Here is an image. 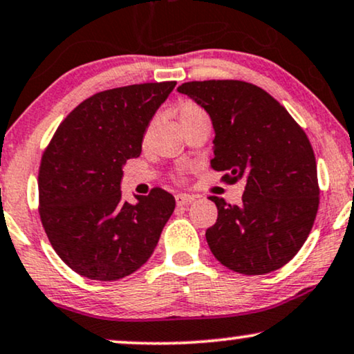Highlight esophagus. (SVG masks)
I'll return each mask as SVG.
<instances>
[{
  "mask_svg": "<svg viewBox=\"0 0 354 354\" xmlns=\"http://www.w3.org/2000/svg\"><path fill=\"white\" fill-rule=\"evenodd\" d=\"M196 197L191 196V194H185V192H181V194H176V204L178 205H186V204H191L192 201H194Z\"/></svg>",
  "mask_w": 354,
  "mask_h": 354,
  "instance_id": "1",
  "label": "esophagus"
}]
</instances>
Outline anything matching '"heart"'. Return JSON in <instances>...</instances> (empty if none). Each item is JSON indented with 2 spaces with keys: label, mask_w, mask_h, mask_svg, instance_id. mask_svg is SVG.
<instances>
[{
  "label": "heart",
  "mask_w": 354,
  "mask_h": 354,
  "mask_svg": "<svg viewBox=\"0 0 354 354\" xmlns=\"http://www.w3.org/2000/svg\"><path fill=\"white\" fill-rule=\"evenodd\" d=\"M202 115H205V113L199 105H196V103H192V102H186L181 105L180 115H178V118H180V122H185V121L192 120V118H197Z\"/></svg>",
  "instance_id": "heart-1"
}]
</instances>
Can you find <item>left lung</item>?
Returning a JSON list of instances; mask_svg holds the SVG:
<instances>
[{"instance_id":"1","label":"left lung","mask_w":354,"mask_h":354,"mask_svg":"<svg viewBox=\"0 0 354 354\" xmlns=\"http://www.w3.org/2000/svg\"><path fill=\"white\" fill-rule=\"evenodd\" d=\"M209 113L212 168L244 180L239 205L212 196L218 209L205 232L216 261L244 275L283 267L308 239L319 209L317 167L308 136L261 87L243 81H194L178 87Z\"/></svg>"}]
</instances>
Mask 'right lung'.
Returning <instances> with one entry per match:
<instances>
[{
    "instance_id": "add662e5",
    "label": "right lung",
    "mask_w": 354,
    "mask_h": 354,
    "mask_svg": "<svg viewBox=\"0 0 354 354\" xmlns=\"http://www.w3.org/2000/svg\"><path fill=\"white\" fill-rule=\"evenodd\" d=\"M176 82L98 92L61 122L39 171L40 218L66 266L91 280L124 279L144 266L171 216L174 197L153 187L129 204L122 167L138 158L149 122Z\"/></svg>"
}]
</instances>
